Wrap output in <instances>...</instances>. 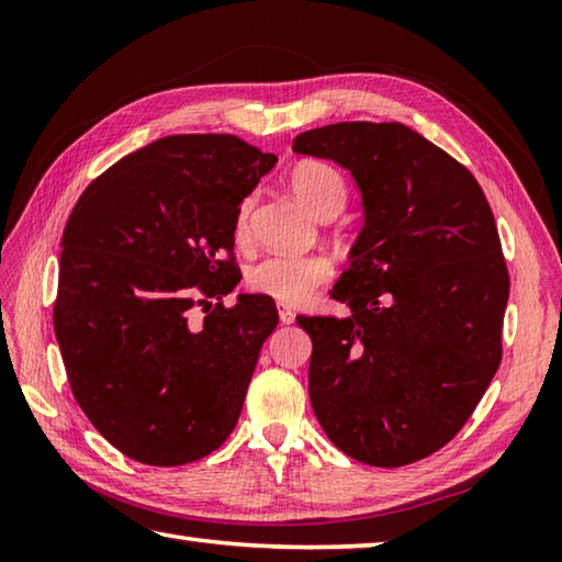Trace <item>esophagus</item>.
Returning <instances> with one entry per match:
<instances>
[{"mask_svg":"<svg viewBox=\"0 0 562 562\" xmlns=\"http://www.w3.org/2000/svg\"><path fill=\"white\" fill-rule=\"evenodd\" d=\"M278 314H280V321L284 326H290V324H294V312L290 306H284V304H278Z\"/></svg>","mask_w":562,"mask_h":562,"instance_id":"34e87169","label":"esophagus"}]
</instances>
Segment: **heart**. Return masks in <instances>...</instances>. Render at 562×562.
<instances>
[{
	"instance_id": "heart-1",
	"label": "heart",
	"mask_w": 562,
	"mask_h": 562,
	"mask_svg": "<svg viewBox=\"0 0 562 562\" xmlns=\"http://www.w3.org/2000/svg\"><path fill=\"white\" fill-rule=\"evenodd\" d=\"M292 193L302 205L321 220L338 214L348 200V186L336 166L321 159H304L290 171ZM254 202L244 200L236 212V236H248V217ZM333 274L324 256H270L256 262L246 274V284L256 294L270 296L282 304H300L318 284Z\"/></svg>"
}]
</instances>
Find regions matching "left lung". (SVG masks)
Instances as JSON below:
<instances>
[{
	"instance_id": "8db88e82",
	"label": "left lung",
	"mask_w": 562,
	"mask_h": 562,
	"mask_svg": "<svg viewBox=\"0 0 562 562\" xmlns=\"http://www.w3.org/2000/svg\"><path fill=\"white\" fill-rule=\"evenodd\" d=\"M296 154L348 169L364 224L333 300L348 318L296 316L312 338L308 398L348 457L398 469L447 445L503 360L509 274L473 173L401 123H336Z\"/></svg>"
}]
</instances>
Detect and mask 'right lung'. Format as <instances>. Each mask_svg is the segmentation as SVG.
Returning <instances> with one entry per match:
<instances>
[{
	"mask_svg": "<svg viewBox=\"0 0 562 562\" xmlns=\"http://www.w3.org/2000/svg\"><path fill=\"white\" fill-rule=\"evenodd\" d=\"M274 154L234 135H171L127 154L83 190L59 256L55 336L79 408L147 465L207 457L232 435L262 342L270 296L229 294L236 212Z\"/></svg>",
	"mask_w": 562,
	"mask_h": 562,
	"instance_id": "1",
	"label": "right lung"
}]
</instances>
